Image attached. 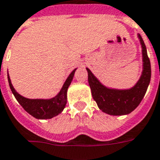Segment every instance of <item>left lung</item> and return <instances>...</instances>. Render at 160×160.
<instances>
[{
    "label": "left lung",
    "instance_id": "obj_1",
    "mask_svg": "<svg viewBox=\"0 0 160 160\" xmlns=\"http://www.w3.org/2000/svg\"><path fill=\"white\" fill-rule=\"evenodd\" d=\"M142 45L143 72L142 75L132 88L129 90H113L104 87L93 76L91 71L88 72V83L91 88L92 95L98 107L104 112L110 115H124L130 113L138 107L146 94L151 80V63L146 53L144 41L138 35Z\"/></svg>",
    "mask_w": 160,
    "mask_h": 160
}]
</instances>
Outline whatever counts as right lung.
Returning <instances> with one entry per match:
<instances>
[{
    "label": "right lung",
    "mask_w": 160,
    "mask_h": 160,
    "mask_svg": "<svg viewBox=\"0 0 160 160\" xmlns=\"http://www.w3.org/2000/svg\"><path fill=\"white\" fill-rule=\"evenodd\" d=\"M75 70L76 69H74L70 73V75L66 80V82L63 85L59 94L53 99H30L24 98L14 90V88H13L12 83H11L9 75H8V80L11 91L14 93L15 99H17L18 102L21 104V106L24 108L25 111L28 112L29 114H31L36 119H51L59 113H61L66 107L67 92H68V88L73 78Z\"/></svg>",
    "instance_id": "add662e5"
}]
</instances>
